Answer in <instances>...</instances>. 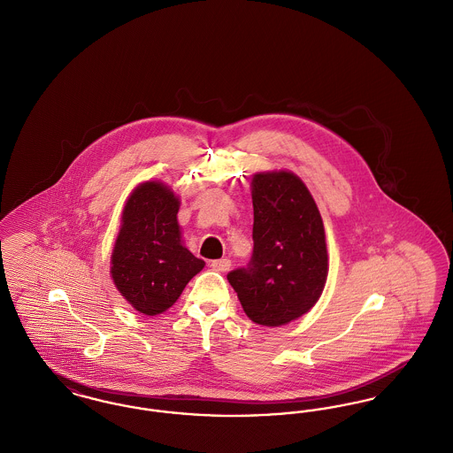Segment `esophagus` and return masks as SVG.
<instances>
[{"label": "esophagus", "mask_w": 453, "mask_h": 453, "mask_svg": "<svg viewBox=\"0 0 453 453\" xmlns=\"http://www.w3.org/2000/svg\"><path fill=\"white\" fill-rule=\"evenodd\" d=\"M211 266H212V270L220 272V273H224V272H229V270H231V259H214V261L211 263Z\"/></svg>", "instance_id": "34e87169"}]
</instances>
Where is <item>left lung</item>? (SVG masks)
<instances>
[{
    "label": "left lung",
    "instance_id": "left-lung-1",
    "mask_svg": "<svg viewBox=\"0 0 453 453\" xmlns=\"http://www.w3.org/2000/svg\"><path fill=\"white\" fill-rule=\"evenodd\" d=\"M251 196L253 257L246 268L229 272L227 280L253 323L275 327L301 318L323 294V219L294 173H257Z\"/></svg>",
    "mask_w": 453,
    "mask_h": 453
}]
</instances>
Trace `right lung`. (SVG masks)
Masks as SVG:
<instances>
[{
  "mask_svg": "<svg viewBox=\"0 0 453 453\" xmlns=\"http://www.w3.org/2000/svg\"><path fill=\"white\" fill-rule=\"evenodd\" d=\"M178 209L172 188L146 181L130 194L122 212L110 273L124 299L146 316L170 309L205 266L181 242Z\"/></svg>",
  "mask_w": 453,
  "mask_h": 453,
  "instance_id": "right-lung-1",
  "label": "right lung"
}]
</instances>
